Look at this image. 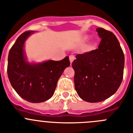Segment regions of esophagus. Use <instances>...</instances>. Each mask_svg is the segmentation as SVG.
<instances>
[{"mask_svg": "<svg viewBox=\"0 0 133 133\" xmlns=\"http://www.w3.org/2000/svg\"><path fill=\"white\" fill-rule=\"evenodd\" d=\"M69 60H70V63H72L74 60H75V56L74 55H70L69 56Z\"/></svg>", "mask_w": 133, "mask_h": 133, "instance_id": "34e87169", "label": "esophagus"}]
</instances>
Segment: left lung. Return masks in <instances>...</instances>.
<instances>
[{
	"label": "left lung",
	"instance_id": "1",
	"mask_svg": "<svg viewBox=\"0 0 133 133\" xmlns=\"http://www.w3.org/2000/svg\"><path fill=\"white\" fill-rule=\"evenodd\" d=\"M97 31L101 38L98 49L76 55L72 63L75 90L80 98L89 103L111 97L123 78L124 56L118 39L103 28Z\"/></svg>",
	"mask_w": 133,
	"mask_h": 133
}]
</instances>
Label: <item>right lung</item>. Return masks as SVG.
Returning a JSON list of instances; mask_svg holds the SVG:
<instances>
[{
    "instance_id": "right-lung-1",
    "label": "right lung",
    "mask_w": 133,
    "mask_h": 133,
    "mask_svg": "<svg viewBox=\"0 0 133 133\" xmlns=\"http://www.w3.org/2000/svg\"><path fill=\"white\" fill-rule=\"evenodd\" d=\"M33 32H23L10 49L7 73L12 87L20 97L30 103H37L52 97L58 80L70 63L69 56L59 61L50 60L38 64L27 62L24 44Z\"/></svg>"
}]
</instances>
